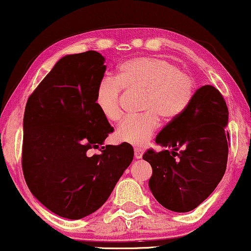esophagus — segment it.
Listing matches in <instances>:
<instances>
[{
  "label": "esophagus",
  "mask_w": 251,
  "mask_h": 251,
  "mask_svg": "<svg viewBox=\"0 0 251 251\" xmlns=\"http://www.w3.org/2000/svg\"><path fill=\"white\" fill-rule=\"evenodd\" d=\"M142 154H144V149L142 148H139V147H135L134 148V156L135 158H141L142 157Z\"/></svg>",
  "instance_id": "1"
}]
</instances>
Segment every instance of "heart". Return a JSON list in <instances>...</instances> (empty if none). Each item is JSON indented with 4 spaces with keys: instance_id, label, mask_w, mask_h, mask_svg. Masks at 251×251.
<instances>
[{
    "instance_id": "obj_1",
    "label": "heart",
    "mask_w": 251,
    "mask_h": 251,
    "mask_svg": "<svg viewBox=\"0 0 251 251\" xmlns=\"http://www.w3.org/2000/svg\"><path fill=\"white\" fill-rule=\"evenodd\" d=\"M144 91L140 116L126 117L117 126L115 136L120 142L141 146L158 126V117L171 122L191 103L195 82L176 63L157 56H139L120 63L115 78L104 77L97 85L95 104L104 118L117 122L122 115L120 93Z\"/></svg>"
}]
</instances>
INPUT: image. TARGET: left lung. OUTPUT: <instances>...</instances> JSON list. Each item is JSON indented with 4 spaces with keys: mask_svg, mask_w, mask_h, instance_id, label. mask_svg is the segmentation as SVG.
Instances as JSON below:
<instances>
[{
    "mask_svg": "<svg viewBox=\"0 0 251 251\" xmlns=\"http://www.w3.org/2000/svg\"><path fill=\"white\" fill-rule=\"evenodd\" d=\"M225 98L212 85L199 88L186 110L158 133L142 158L151 166L149 189L163 207L184 213L214 191L227 167L229 133Z\"/></svg>",
    "mask_w": 251,
    "mask_h": 251,
    "instance_id": "obj_1",
    "label": "left lung"
}]
</instances>
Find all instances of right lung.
Returning a JSON list of instances; mask_svg holds the SVG:
<instances>
[{"instance_id": "obj_1", "label": "right lung", "mask_w": 251, "mask_h": 251, "mask_svg": "<svg viewBox=\"0 0 251 251\" xmlns=\"http://www.w3.org/2000/svg\"><path fill=\"white\" fill-rule=\"evenodd\" d=\"M104 60L96 50L63 56L25 106V182L45 207L72 220L94 213L107 201L134 155L126 142L88 153L113 132L95 104Z\"/></svg>"}]
</instances>
